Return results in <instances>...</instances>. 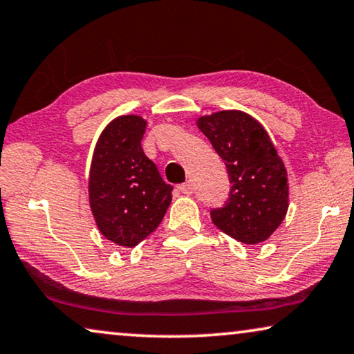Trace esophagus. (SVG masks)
I'll return each mask as SVG.
<instances>
[{
	"instance_id": "34e87169",
	"label": "esophagus",
	"mask_w": 354,
	"mask_h": 354,
	"mask_svg": "<svg viewBox=\"0 0 354 354\" xmlns=\"http://www.w3.org/2000/svg\"><path fill=\"white\" fill-rule=\"evenodd\" d=\"M177 188H178V192L183 193V194H192L193 193V185L189 182L182 183V185H178Z\"/></svg>"
}]
</instances>
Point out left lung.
I'll return each mask as SVG.
<instances>
[{"label": "left lung", "mask_w": 354, "mask_h": 354, "mask_svg": "<svg viewBox=\"0 0 354 354\" xmlns=\"http://www.w3.org/2000/svg\"><path fill=\"white\" fill-rule=\"evenodd\" d=\"M199 131L211 140L230 176V198L211 211L215 227L244 244L268 239L289 207L288 171L263 126L241 110L199 116Z\"/></svg>", "instance_id": "left-lung-1"}]
</instances>
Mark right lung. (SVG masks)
<instances>
[{"instance_id": "1", "label": "right lung", "mask_w": 354, "mask_h": 354, "mask_svg": "<svg viewBox=\"0 0 354 354\" xmlns=\"http://www.w3.org/2000/svg\"><path fill=\"white\" fill-rule=\"evenodd\" d=\"M145 127L142 116L115 118L92 155L91 211L99 232L121 248H134L155 232L172 201V187L142 150Z\"/></svg>"}]
</instances>
